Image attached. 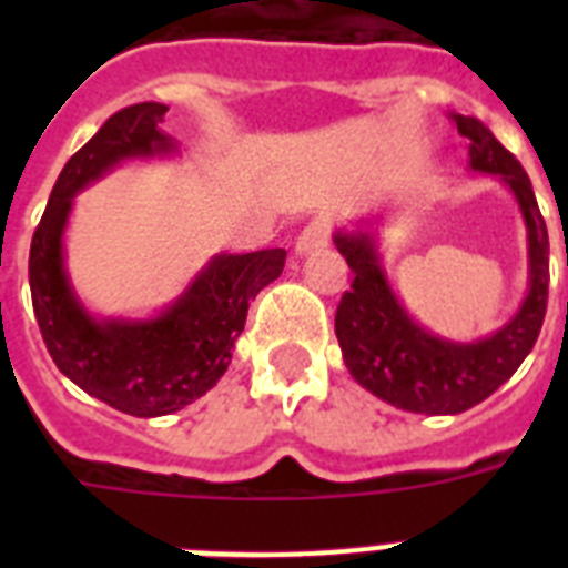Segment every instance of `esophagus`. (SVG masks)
Returning a JSON list of instances; mask_svg holds the SVG:
<instances>
[{
  "instance_id": "obj_1",
  "label": "esophagus",
  "mask_w": 568,
  "mask_h": 568,
  "mask_svg": "<svg viewBox=\"0 0 568 568\" xmlns=\"http://www.w3.org/2000/svg\"><path fill=\"white\" fill-rule=\"evenodd\" d=\"M329 239V230L327 223L324 221H312L310 226H303V232L297 235V241H294V253L297 256H310L312 250L324 247Z\"/></svg>"
}]
</instances>
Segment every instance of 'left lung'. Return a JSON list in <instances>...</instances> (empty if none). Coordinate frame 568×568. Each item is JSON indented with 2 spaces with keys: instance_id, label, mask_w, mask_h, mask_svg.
<instances>
[{
  "instance_id": "1",
  "label": "left lung",
  "mask_w": 568,
  "mask_h": 568,
  "mask_svg": "<svg viewBox=\"0 0 568 568\" xmlns=\"http://www.w3.org/2000/svg\"><path fill=\"white\" fill-rule=\"evenodd\" d=\"M468 141V171L510 189L528 232V294L489 336L457 342L422 327L392 288L377 250V221L338 226L333 244L354 283L336 312V338L351 377L379 400L422 415H457L486 400L537 345L548 306V230L528 173L477 118L450 111Z\"/></svg>"
}]
</instances>
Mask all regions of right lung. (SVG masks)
<instances>
[{"mask_svg":"<svg viewBox=\"0 0 568 568\" xmlns=\"http://www.w3.org/2000/svg\"><path fill=\"white\" fill-rule=\"evenodd\" d=\"M162 102L111 114L64 164L29 253L34 318L58 372L102 404L138 418L180 413L230 368L250 301L283 274L285 250L214 253L182 294L146 318L97 315L75 294L64 235L75 194L126 162L173 159L180 141L162 129Z\"/></svg>","mask_w":568,"mask_h":568,"instance_id":"obj_1","label":"right lung"}]
</instances>
